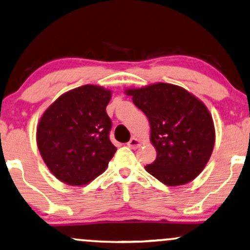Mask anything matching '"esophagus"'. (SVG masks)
Masks as SVG:
<instances>
[{
    "instance_id": "esophagus-1",
    "label": "esophagus",
    "mask_w": 250,
    "mask_h": 250,
    "mask_svg": "<svg viewBox=\"0 0 250 250\" xmlns=\"http://www.w3.org/2000/svg\"><path fill=\"white\" fill-rule=\"evenodd\" d=\"M127 146L132 149H137V148L140 147V140H139V139H137V138H132L131 140L127 142Z\"/></svg>"
}]
</instances>
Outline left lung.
<instances>
[{"instance_id": "obj_1", "label": "left lung", "mask_w": 250, "mask_h": 250, "mask_svg": "<svg viewBox=\"0 0 250 250\" xmlns=\"http://www.w3.org/2000/svg\"><path fill=\"white\" fill-rule=\"evenodd\" d=\"M125 93L145 112L156 160L146 170L167 186L199 176L215 146V126L208 108L183 87L157 83Z\"/></svg>"}]
</instances>
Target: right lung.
Here are the masks:
<instances>
[{
	"label": "right lung",
	"mask_w": 250,
	"mask_h": 250,
	"mask_svg": "<svg viewBox=\"0 0 250 250\" xmlns=\"http://www.w3.org/2000/svg\"><path fill=\"white\" fill-rule=\"evenodd\" d=\"M111 90L85 85L64 93L43 112L37 127V144L49 171L71 186H83L108 167L117 148L109 132L105 111Z\"/></svg>",
	"instance_id": "right-lung-1"
}]
</instances>
